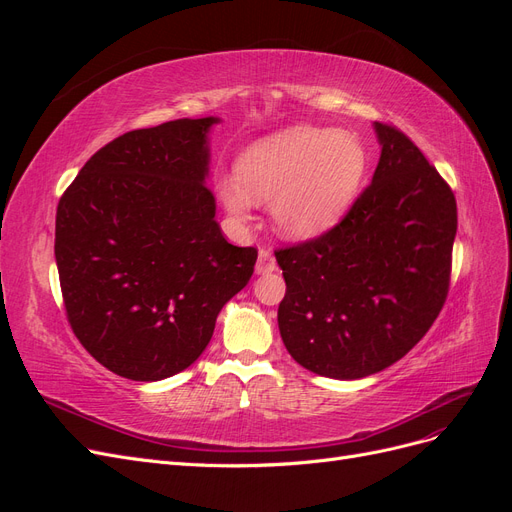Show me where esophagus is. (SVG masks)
Listing matches in <instances>:
<instances>
[{
	"label": "esophagus",
	"instance_id": "34e87169",
	"mask_svg": "<svg viewBox=\"0 0 512 512\" xmlns=\"http://www.w3.org/2000/svg\"><path fill=\"white\" fill-rule=\"evenodd\" d=\"M277 269L275 265V258L269 250H260L258 252V260H256V273L258 275H267V273H273Z\"/></svg>",
	"mask_w": 512,
	"mask_h": 512
}]
</instances>
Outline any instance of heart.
Segmentation results:
<instances>
[{"instance_id": "1", "label": "heart", "mask_w": 512, "mask_h": 512, "mask_svg": "<svg viewBox=\"0 0 512 512\" xmlns=\"http://www.w3.org/2000/svg\"><path fill=\"white\" fill-rule=\"evenodd\" d=\"M367 166V149L356 134L294 126L247 147L237 177L218 179V194L237 220L250 218L254 200L271 203L275 230L286 239L307 241L344 218Z\"/></svg>"}]
</instances>
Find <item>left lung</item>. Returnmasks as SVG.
I'll list each match as a JSON object with an SVG mask.
<instances>
[{
	"label": "left lung",
	"mask_w": 512,
	"mask_h": 512,
	"mask_svg": "<svg viewBox=\"0 0 512 512\" xmlns=\"http://www.w3.org/2000/svg\"><path fill=\"white\" fill-rule=\"evenodd\" d=\"M380 162L346 218L277 250L282 342L301 367L359 380L408 354L446 301L457 203L410 138L374 123Z\"/></svg>",
	"instance_id": "obj_1"
}]
</instances>
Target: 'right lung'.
<instances>
[{
  "instance_id": "1",
  "label": "right lung",
  "mask_w": 512,
  "mask_h": 512,
  "mask_svg": "<svg viewBox=\"0 0 512 512\" xmlns=\"http://www.w3.org/2000/svg\"><path fill=\"white\" fill-rule=\"evenodd\" d=\"M218 117L132 130L87 160L59 198L55 260L68 322L113 374L156 382L188 369L258 252L215 222L209 132Z\"/></svg>"
}]
</instances>
